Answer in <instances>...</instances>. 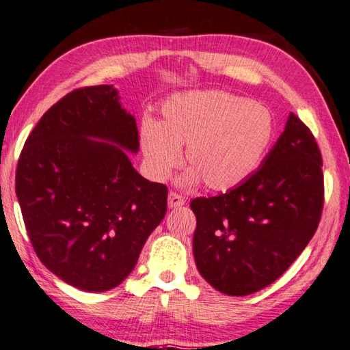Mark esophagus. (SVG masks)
Wrapping results in <instances>:
<instances>
[{
  "instance_id": "34e87169",
  "label": "esophagus",
  "mask_w": 350,
  "mask_h": 350,
  "mask_svg": "<svg viewBox=\"0 0 350 350\" xmlns=\"http://www.w3.org/2000/svg\"><path fill=\"white\" fill-rule=\"evenodd\" d=\"M182 205H185V198L174 191H171L168 194V208H179Z\"/></svg>"
}]
</instances>
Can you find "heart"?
Returning a JSON list of instances; mask_svg holds the SVG:
<instances>
[{
    "label": "heart",
    "instance_id": "b5f03b06",
    "mask_svg": "<svg viewBox=\"0 0 350 350\" xmlns=\"http://www.w3.org/2000/svg\"><path fill=\"white\" fill-rule=\"evenodd\" d=\"M275 139V120L262 105L224 91L171 97L162 122H146L140 146L148 168L165 179L180 163L185 146L189 170L183 182L204 180L211 191H230L256 173Z\"/></svg>",
    "mask_w": 350,
    "mask_h": 350
}]
</instances>
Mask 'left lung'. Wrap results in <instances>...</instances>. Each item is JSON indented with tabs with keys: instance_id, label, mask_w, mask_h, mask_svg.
<instances>
[{
	"instance_id": "1",
	"label": "left lung",
	"mask_w": 350,
	"mask_h": 350,
	"mask_svg": "<svg viewBox=\"0 0 350 350\" xmlns=\"http://www.w3.org/2000/svg\"><path fill=\"white\" fill-rule=\"evenodd\" d=\"M323 159L315 137L290 112L260 168L241 187L196 198L193 253L199 273L221 293L270 286L299 256L321 219Z\"/></svg>"
}]
</instances>
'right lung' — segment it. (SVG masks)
Listing matches in <instances>:
<instances>
[{
	"label": "right lung",
	"mask_w": 350,
	"mask_h": 350,
	"mask_svg": "<svg viewBox=\"0 0 350 350\" xmlns=\"http://www.w3.org/2000/svg\"><path fill=\"white\" fill-rule=\"evenodd\" d=\"M126 151H139L135 118L100 85L58 100L20 154L15 191L33 250L86 292L125 280L167 213V187L142 177Z\"/></svg>",
	"instance_id": "1"
}]
</instances>
